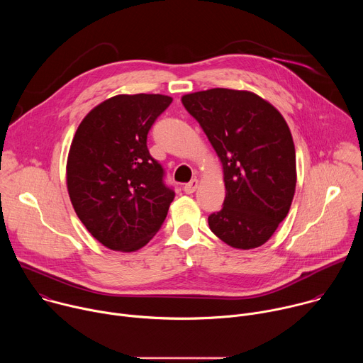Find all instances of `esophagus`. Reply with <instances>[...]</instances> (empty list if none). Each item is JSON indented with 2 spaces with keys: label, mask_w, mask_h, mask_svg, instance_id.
Wrapping results in <instances>:
<instances>
[{
  "label": "esophagus",
  "mask_w": 363,
  "mask_h": 363,
  "mask_svg": "<svg viewBox=\"0 0 363 363\" xmlns=\"http://www.w3.org/2000/svg\"><path fill=\"white\" fill-rule=\"evenodd\" d=\"M196 188H198V179L194 178V179H191L188 184H185L184 191H185L186 194H192V192H195Z\"/></svg>",
  "instance_id": "34e87169"
}]
</instances>
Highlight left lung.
<instances>
[{"mask_svg": "<svg viewBox=\"0 0 363 363\" xmlns=\"http://www.w3.org/2000/svg\"><path fill=\"white\" fill-rule=\"evenodd\" d=\"M223 164V210L208 217L225 244L251 250L270 240L296 191V150L281 113L247 90L210 89L182 96Z\"/></svg>", "mask_w": 363, "mask_h": 363, "instance_id": "1", "label": "left lung"}]
</instances>
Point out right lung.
Instances as JSON below:
<instances>
[{
	"instance_id": "right-lung-1",
	"label": "right lung",
	"mask_w": 363,
	"mask_h": 363,
	"mask_svg": "<svg viewBox=\"0 0 363 363\" xmlns=\"http://www.w3.org/2000/svg\"><path fill=\"white\" fill-rule=\"evenodd\" d=\"M171 101L165 94H118L93 108L74 133L69 196L87 231L111 250L146 245L175 198L146 146L150 126Z\"/></svg>"
}]
</instances>
